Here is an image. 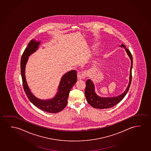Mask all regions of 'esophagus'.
<instances>
[{
    "mask_svg": "<svg viewBox=\"0 0 151 151\" xmlns=\"http://www.w3.org/2000/svg\"><path fill=\"white\" fill-rule=\"evenodd\" d=\"M78 80H82V79H84L86 76V73L85 71H81L78 73Z\"/></svg>",
    "mask_w": 151,
    "mask_h": 151,
    "instance_id": "obj_1",
    "label": "esophagus"
}]
</instances>
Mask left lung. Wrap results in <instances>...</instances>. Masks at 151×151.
Wrapping results in <instances>:
<instances>
[{
    "instance_id": "left-lung-1",
    "label": "left lung",
    "mask_w": 151,
    "mask_h": 151,
    "mask_svg": "<svg viewBox=\"0 0 151 151\" xmlns=\"http://www.w3.org/2000/svg\"><path fill=\"white\" fill-rule=\"evenodd\" d=\"M120 47H124L125 51L129 56L131 60V67L130 70L129 82L128 84L125 91L121 95L114 97H101L96 93L95 91V86L93 82L88 79L86 82V87L85 89V95L87 102L91 106L95 108L104 109L110 108L114 106L116 104L119 103L121 101L126 95L129 89L130 86L132 82V57L129 50L126 48L125 45H122Z\"/></svg>"
}]
</instances>
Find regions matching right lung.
Instances as JSON below:
<instances>
[{
  "mask_svg": "<svg viewBox=\"0 0 151 151\" xmlns=\"http://www.w3.org/2000/svg\"><path fill=\"white\" fill-rule=\"evenodd\" d=\"M40 43V42H37L34 39H32L22 56L21 71L24 89L30 102L37 108L47 112H59L63 110L67 104L69 92L77 82V71L72 70L64 74L60 81L58 92L54 98L47 100H41L37 98L32 93L28 86L25 76V70L28 57L36 51Z\"/></svg>",
  "mask_w": 151,
  "mask_h": 151,
  "instance_id": "right-lung-1",
  "label": "right lung"
}]
</instances>
